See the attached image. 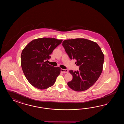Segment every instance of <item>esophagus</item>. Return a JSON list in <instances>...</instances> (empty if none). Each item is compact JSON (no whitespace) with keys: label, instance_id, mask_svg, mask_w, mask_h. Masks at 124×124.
Returning a JSON list of instances; mask_svg holds the SVG:
<instances>
[{"label":"esophagus","instance_id":"obj_1","mask_svg":"<svg viewBox=\"0 0 124 124\" xmlns=\"http://www.w3.org/2000/svg\"><path fill=\"white\" fill-rule=\"evenodd\" d=\"M61 72L62 73H67L68 72V70H64V69H61Z\"/></svg>","mask_w":124,"mask_h":124}]
</instances>
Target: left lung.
Wrapping results in <instances>:
<instances>
[{
  "label": "left lung",
  "mask_w": 124,
  "mask_h": 124,
  "mask_svg": "<svg viewBox=\"0 0 124 124\" xmlns=\"http://www.w3.org/2000/svg\"><path fill=\"white\" fill-rule=\"evenodd\" d=\"M71 59H76L78 71L69 70L73 79L67 83L69 87L76 91L89 89L98 80L103 70L104 55L96 42L78 38L65 40L62 43Z\"/></svg>",
  "instance_id": "8db88e82"
}]
</instances>
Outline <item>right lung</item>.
Returning <instances> with one entry per match:
<instances>
[{"mask_svg":"<svg viewBox=\"0 0 124 124\" xmlns=\"http://www.w3.org/2000/svg\"><path fill=\"white\" fill-rule=\"evenodd\" d=\"M62 39L43 38L33 40L21 53V66L29 83L40 90H45L54 85L60 74L61 68L46 63L54 50Z\"/></svg>","mask_w":124,"mask_h":124,"instance_id":"1","label":"right lung"}]
</instances>
